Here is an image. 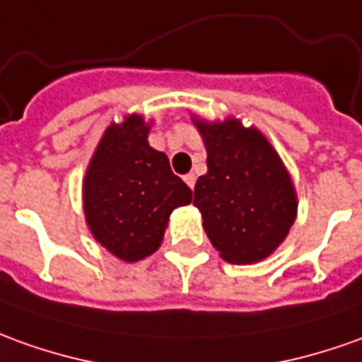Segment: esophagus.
<instances>
[{
	"label": "esophagus",
	"instance_id": "obj_1",
	"mask_svg": "<svg viewBox=\"0 0 362 362\" xmlns=\"http://www.w3.org/2000/svg\"><path fill=\"white\" fill-rule=\"evenodd\" d=\"M183 179H185V183L189 187H191V189H195V181H197L195 173H187V175L183 177Z\"/></svg>",
	"mask_w": 362,
	"mask_h": 362
}]
</instances>
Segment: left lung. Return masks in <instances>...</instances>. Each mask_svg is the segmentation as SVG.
<instances>
[{"label": "left lung", "instance_id": "8db88e82", "mask_svg": "<svg viewBox=\"0 0 362 362\" xmlns=\"http://www.w3.org/2000/svg\"><path fill=\"white\" fill-rule=\"evenodd\" d=\"M206 148V173L197 179L193 205L221 258L254 264L290 233L298 195L270 141L243 122L193 119Z\"/></svg>", "mask_w": 362, "mask_h": 362}]
</instances>
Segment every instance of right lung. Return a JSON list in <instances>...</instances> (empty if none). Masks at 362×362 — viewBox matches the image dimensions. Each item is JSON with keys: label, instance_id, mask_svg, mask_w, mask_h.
Segmentation results:
<instances>
[{"label": "right lung", "instance_id": "obj_1", "mask_svg": "<svg viewBox=\"0 0 362 362\" xmlns=\"http://www.w3.org/2000/svg\"><path fill=\"white\" fill-rule=\"evenodd\" d=\"M148 134L149 124L138 114L106 128L82 185L92 236L124 262L156 252L169 214L193 199L165 153L149 146Z\"/></svg>", "mask_w": 362, "mask_h": 362}]
</instances>
